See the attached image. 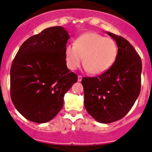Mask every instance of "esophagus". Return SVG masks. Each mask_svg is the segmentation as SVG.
<instances>
[{
  "mask_svg": "<svg viewBox=\"0 0 152 152\" xmlns=\"http://www.w3.org/2000/svg\"><path fill=\"white\" fill-rule=\"evenodd\" d=\"M82 77H83L81 76V75H78V77H77V80L79 81V82H80V81L82 80Z\"/></svg>",
  "mask_w": 152,
  "mask_h": 152,
  "instance_id": "esophagus-1",
  "label": "esophagus"
}]
</instances>
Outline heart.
Instances as JSON below:
<instances>
[{
	"instance_id": "heart-1",
	"label": "heart",
	"mask_w": 152,
	"mask_h": 152,
	"mask_svg": "<svg viewBox=\"0 0 152 152\" xmlns=\"http://www.w3.org/2000/svg\"><path fill=\"white\" fill-rule=\"evenodd\" d=\"M118 54L115 40L94 32L82 34L75 45L69 44L65 48L66 62L69 69H77L83 62L86 70L94 75L109 70L115 64Z\"/></svg>"
}]
</instances>
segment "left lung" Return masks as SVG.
<instances>
[{"instance_id": "left-lung-1", "label": "left lung", "mask_w": 152, "mask_h": 152, "mask_svg": "<svg viewBox=\"0 0 152 152\" xmlns=\"http://www.w3.org/2000/svg\"><path fill=\"white\" fill-rule=\"evenodd\" d=\"M116 41L118 58L103 74L83 77L84 106L98 122L119 121L130 111L140 92L142 61L127 40L107 31Z\"/></svg>"}]
</instances>
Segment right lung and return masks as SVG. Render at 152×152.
<instances>
[{
	"label": "right lung",
	"mask_w": 152,
	"mask_h": 152,
	"mask_svg": "<svg viewBox=\"0 0 152 152\" xmlns=\"http://www.w3.org/2000/svg\"><path fill=\"white\" fill-rule=\"evenodd\" d=\"M69 34L62 26L49 27L23 42L10 69V95L18 111L37 124L53 119L66 93L77 81L66 66Z\"/></svg>",
	"instance_id": "obj_1"
}]
</instances>
